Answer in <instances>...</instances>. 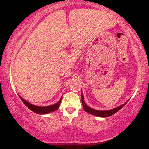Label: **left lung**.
Wrapping results in <instances>:
<instances>
[{"instance_id":"8db88e82","label":"left lung","mask_w":149,"mask_h":149,"mask_svg":"<svg viewBox=\"0 0 149 149\" xmlns=\"http://www.w3.org/2000/svg\"><path fill=\"white\" fill-rule=\"evenodd\" d=\"M81 102H82L83 107H84V109L85 111H86L87 112L89 113V114H91L96 116L102 117V118H107L108 116H112L113 114H114L116 112H117L118 111H119L121 109V108L124 107L125 104L127 102V101L126 102H125L124 104H123L122 105H121V106H120V107H118L117 108H114V109H112L110 110L101 111V110H95V109H93V108H91L89 107H88V106L85 104L84 102V95H83V93H81Z\"/></svg>"}]
</instances>
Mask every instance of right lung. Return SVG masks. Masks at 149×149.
I'll use <instances>...</instances> for the list:
<instances>
[{"label": "right lung", "mask_w": 149, "mask_h": 149, "mask_svg": "<svg viewBox=\"0 0 149 149\" xmlns=\"http://www.w3.org/2000/svg\"><path fill=\"white\" fill-rule=\"evenodd\" d=\"M20 99L23 101L25 104L26 105V107H28L30 110L33 112L36 113V114H48V113H50L51 112H53V111H55L58 109L59 106L60 104V102H61V100H62V97L60 100L56 104L50 105V106H47V107H38V106H35L33 104H30L29 102H28L27 100H24L23 98L19 96Z\"/></svg>", "instance_id": "1"}]
</instances>
